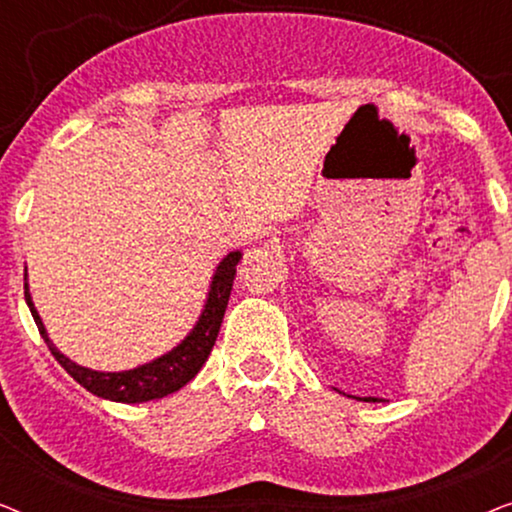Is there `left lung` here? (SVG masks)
Returning <instances> with one entry per match:
<instances>
[{
    "mask_svg": "<svg viewBox=\"0 0 512 512\" xmlns=\"http://www.w3.org/2000/svg\"><path fill=\"white\" fill-rule=\"evenodd\" d=\"M363 401H368V403H375V398H373V396H368V398H363Z\"/></svg>",
    "mask_w": 512,
    "mask_h": 512,
    "instance_id": "1",
    "label": "left lung"
}]
</instances>
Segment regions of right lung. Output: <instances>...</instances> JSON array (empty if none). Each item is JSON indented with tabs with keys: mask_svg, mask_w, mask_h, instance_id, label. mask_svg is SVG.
Instances as JSON below:
<instances>
[{
	"mask_svg": "<svg viewBox=\"0 0 512 512\" xmlns=\"http://www.w3.org/2000/svg\"><path fill=\"white\" fill-rule=\"evenodd\" d=\"M242 251H230L216 268L212 284H209V293L202 307L198 321L191 328V333L179 342L177 347H172L170 352L158 356L144 366H137L132 370H121V373H100V370L83 368L79 363L69 361L58 347L53 345L48 338L44 324L37 307L32 303L30 289L25 284V300L30 307L34 324H37L41 338L46 340L48 349L55 356V361L74 377L81 387H86L90 394L109 398L116 403H144L153 401V398H163L167 394H174L184 384H188L198 375V370L205 366L209 352H212L216 335H219L223 314H226L230 291H233V279H235V265L240 263Z\"/></svg>",
	"mask_w": 512,
	"mask_h": 512,
	"instance_id": "1",
	"label": "right lung"
}]
</instances>
